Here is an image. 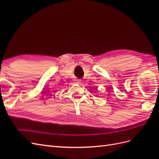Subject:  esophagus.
Segmentation results:
<instances>
[{"label": "esophagus", "instance_id": "34e87169", "mask_svg": "<svg viewBox=\"0 0 159 159\" xmlns=\"http://www.w3.org/2000/svg\"><path fill=\"white\" fill-rule=\"evenodd\" d=\"M75 83H77V84H80L81 82H80V80H79V79H75Z\"/></svg>", "mask_w": 159, "mask_h": 159}]
</instances>
